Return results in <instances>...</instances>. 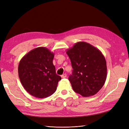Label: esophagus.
<instances>
[{"mask_svg": "<svg viewBox=\"0 0 129 129\" xmlns=\"http://www.w3.org/2000/svg\"><path fill=\"white\" fill-rule=\"evenodd\" d=\"M66 77H67V74H63V75H61V77L63 78V79H64V78H66Z\"/></svg>", "mask_w": 129, "mask_h": 129, "instance_id": "34e87169", "label": "esophagus"}]
</instances>
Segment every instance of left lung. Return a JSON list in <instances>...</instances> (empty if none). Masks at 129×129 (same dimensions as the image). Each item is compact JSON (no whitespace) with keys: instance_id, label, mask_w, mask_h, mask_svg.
<instances>
[{"instance_id":"8db88e82","label":"left lung","mask_w":129,"mask_h":129,"mask_svg":"<svg viewBox=\"0 0 129 129\" xmlns=\"http://www.w3.org/2000/svg\"><path fill=\"white\" fill-rule=\"evenodd\" d=\"M66 53L73 68L68 79L74 91L83 97L95 95L103 87L107 76V62L102 52L80 41Z\"/></svg>"}]
</instances>
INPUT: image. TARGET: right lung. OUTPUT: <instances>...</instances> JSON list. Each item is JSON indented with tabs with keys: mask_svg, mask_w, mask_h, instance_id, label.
Here are the masks:
<instances>
[{
	"mask_svg": "<svg viewBox=\"0 0 129 129\" xmlns=\"http://www.w3.org/2000/svg\"><path fill=\"white\" fill-rule=\"evenodd\" d=\"M54 54L40 47L23 56L18 66L21 83L29 94L37 98H46L55 92L61 77L57 75L53 63Z\"/></svg>",
	"mask_w": 129,
	"mask_h": 129,
	"instance_id": "1",
	"label": "right lung"
}]
</instances>
